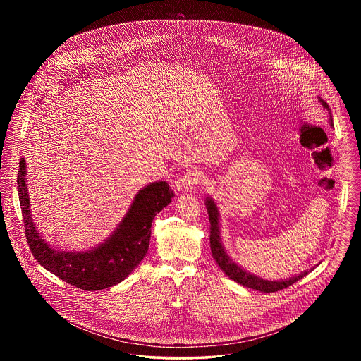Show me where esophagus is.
<instances>
[{
    "label": "esophagus",
    "mask_w": 361,
    "mask_h": 361,
    "mask_svg": "<svg viewBox=\"0 0 361 361\" xmlns=\"http://www.w3.org/2000/svg\"><path fill=\"white\" fill-rule=\"evenodd\" d=\"M199 183H200V173L196 169H189L177 180V188L192 192L196 189Z\"/></svg>",
    "instance_id": "34e87169"
}]
</instances>
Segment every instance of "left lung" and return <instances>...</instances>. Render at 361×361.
Returning a JSON list of instances; mask_svg holds the SVG:
<instances>
[{
  "label": "left lung",
  "mask_w": 361,
  "mask_h": 361,
  "mask_svg": "<svg viewBox=\"0 0 361 361\" xmlns=\"http://www.w3.org/2000/svg\"><path fill=\"white\" fill-rule=\"evenodd\" d=\"M318 100L329 112V124L333 127V116H331V111H330L329 105L321 97H318ZM206 208L208 211V216H209V224H211L209 242H211L212 257L216 261V264L219 265V268L224 271L226 275L228 276L231 280L237 281L238 284H242L243 287H247V288H252V290H256V291L268 292V293L280 291L283 288L290 287L293 283L300 280L302 277L309 275L310 272L315 268V267H312L305 272H300V274L292 276V277H287L284 280H267V279H262V277L255 275V274H250L249 271L242 268L238 262H235L233 258L227 255V252L224 249V242H222V237H221L219 208L216 206V202L208 195L206 196Z\"/></svg>",
  "instance_id": "8db88e82"
}]
</instances>
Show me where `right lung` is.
Returning a JSON list of instances; mask_svg holds the SVG:
<instances>
[{"label":"right lung","instance_id":"1","mask_svg":"<svg viewBox=\"0 0 361 361\" xmlns=\"http://www.w3.org/2000/svg\"><path fill=\"white\" fill-rule=\"evenodd\" d=\"M18 190L30 249L44 267L73 287L99 291L119 284L147 255L155 215L172 202L166 181H154L139 189L133 203L111 235L86 250H63L44 240L32 218L27 184V162L20 159Z\"/></svg>","mask_w":361,"mask_h":361}]
</instances>
